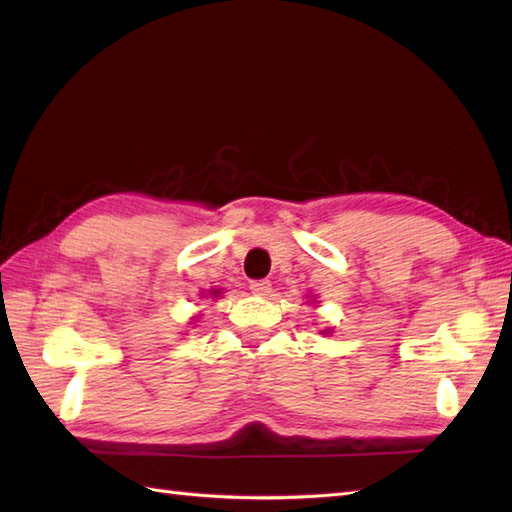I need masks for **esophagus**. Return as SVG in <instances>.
Masks as SVG:
<instances>
[{
  "label": "esophagus",
  "instance_id": "34e87169",
  "mask_svg": "<svg viewBox=\"0 0 512 512\" xmlns=\"http://www.w3.org/2000/svg\"><path fill=\"white\" fill-rule=\"evenodd\" d=\"M250 292H253V295H268L270 292V281H266V279H257V281H250Z\"/></svg>",
  "mask_w": 512,
  "mask_h": 512
}]
</instances>
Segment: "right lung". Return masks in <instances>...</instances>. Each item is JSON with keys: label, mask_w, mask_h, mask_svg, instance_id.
I'll return each instance as SVG.
<instances>
[{"label": "right lung", "mask_w": 512, "mask_h": 512, "mask_svg": "<svg viewBox=\"0 0 512 512\" xmlns=\"http://www.w3.org/2000/svg\"><path fill=\"white\" fill-rule=\"evenodd\" d=\"M215 292H217V290H215Z\"/></svg>", "instance_id": "obj_1"}]
</instances>
